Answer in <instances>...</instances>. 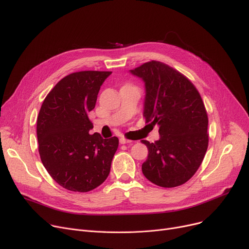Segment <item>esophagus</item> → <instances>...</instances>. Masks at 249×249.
Segmentation results:
<instances>
[{
	"mask_svg": "<svg viewBox=\"0 0 249 249\" xmlns=\"http://www.w3.org/2000/svg\"><path fill=\"white\" fill-rule=\"evenodd\" d=\"M133 141L132 140H129V139H126L124 137H121L120 138V143L121 144H127V143H132Z\"/></svg>",
	"mask_w": 249,
	"mask_h": 249,
	"instance_id": "obj_1",
	"label": "esophagus"
}]
</instances>
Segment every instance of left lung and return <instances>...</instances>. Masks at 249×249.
Returning a JSON list of instances; mask_svg holds the SVG:
<instances>
[{
  "label": "left lung",
  "mask_w": 249,
  "mask_h": 249,
  "mask_svg": "<svg viewBox=\"0 0 249 249\" xmlns=\"http://www.w3.org/2000/svg\"><path fill=\"white\" fill-rule=\"evenodd\" d=\"M145 84L143 116L160 127V140H141L148 148L142 173L154 185L174 188L185 184L206 154L208 115L198 89L169 65L151 60L130 71Z\"/></svg>",
  "instance_id": "8db88e82"
}]
</instances>
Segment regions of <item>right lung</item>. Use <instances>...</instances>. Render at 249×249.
Listing matches in <instances>:
<instances>
[{
  "label": "right lung",
  "mask_w": 249,
  "mask_h": 249,
  "mask_svg": "<svg viewBox=\"0 0 249 249\" xmlns=\"http://www.w3.org/2000/svg\"><path fill=\"white\" fill-rule=\"evenodd\" d=\"M112 71L72 72L44 99L37 117L38 150L46 171L59 186L86 193L102 185L110 174L117 137L90 135L89 113L96 106L101 86Z\"/></svg>",
  "instance_id": "right-lung-1"
}]
</instances>
